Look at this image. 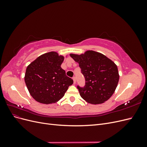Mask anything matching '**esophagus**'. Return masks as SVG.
Returning <instances> with one entry per match:
<instances>
[{"label":"esophagus","instance_id":"34e87169","mask_svg":"<svg viewBox=\"0 0 147 147\" xmlns=\"http://www.w3.org/2000/svg\"><path fill=\"white\" fill-rule=\"evenodd\" d=\"M73 80H74V84L76 83V77H75V76L73 77Z\"/></svg>","mask_w":147,"mask_h":147}]
</instances>
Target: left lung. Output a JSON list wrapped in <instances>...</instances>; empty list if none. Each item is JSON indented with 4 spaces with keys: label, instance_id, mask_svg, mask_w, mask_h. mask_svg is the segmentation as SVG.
Returning <instances> with one entry per match:
<instances>
[{
    "label": "left lung",
    "instance_id": "obj_1",
    "mask_svg": "<svg viewBox=\"0 0 147 147\" xmlns=\"http://www.w3.org/2000/svg\"><path fill=\"white\" fill-rule=\"evenodd\" d=\"M70 56L78 63L85 79L84 86H77L82 98L92 104L107 100L113 94L119 81L117 65L104 55L94 51Z\"/></svg>",
    "mask_w": 147,
    "mask_h": 147
}]
</instances>
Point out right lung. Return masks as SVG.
I'll use <instances>...</instances> for the list:
<instances>
[{"label":"right lung","mask_w":147,"mask_h":147,"mask_svg":"<svg viewBox=\"0 0 147 147\" xmlns=\"http://www.w3.org/2000/svg\"><path fill=\"white\" fill-rule=\"evenodd\" d=\"M64 59L63 56L51 51L40 56L28 66L24 80L35 100L45 104L55 103L73 84V80L61 67Z\"/></svg>","instance_id":"right-lung-1"}]
</instances>
